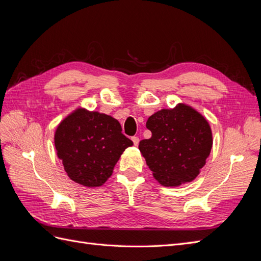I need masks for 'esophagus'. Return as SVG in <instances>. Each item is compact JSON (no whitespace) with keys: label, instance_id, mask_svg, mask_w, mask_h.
<instances>
[{"label":"esophagus","instance_id":"34e87169","mask_svg":"<svg viewBox=\"0 0 261 261\" xmlns=\"http://www.w3.org/2000/svg\"><path fill=\"white\" fill-rule=\"evenodd\" d=\"M132 140H133V143H134V145H135V146H137L139 144V138L137 136L132 137Z\"/></svg>","mask_w":261,"mask_h":261}]
</instances>
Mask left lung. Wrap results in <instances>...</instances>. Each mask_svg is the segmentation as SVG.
Segmentation results:
<instances>
[{
	"label": "left lung",
	"instance_id": "1",
	"mask_svg": "<svg viewBox=\"0 0 261 261\" xmlns=\"http://www.w3.org/2000/svg\"><path fill=\"white\" fill-rule=\"evenodd\" d=\"M147 128L151 137L139 143V150L155 179L164 186L188 183L199 174L212 147L208 122L191 107L175 109L150 116Z\"/></svg>",
	"mask_w": 261,
	"mask_h": 261
}]
</instances>
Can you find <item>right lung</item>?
<instances>
[{
	"label": "right lung",
	"mask_w": 261,
	"mask_h": 261,
	"mask_svg": "<svg viewBox=\"0 0 261 261\" xmlns=\"http://www.w3.org/2000/svg\"><path fill=\"white\" fill-rule=\"evenodd\" d=\"M54 144L70 179L88 187L105 184L133 141L112 116L76 110L58 126Z\"/></svg>",
	"instance_id": "add662e5"
}]
</instances>
